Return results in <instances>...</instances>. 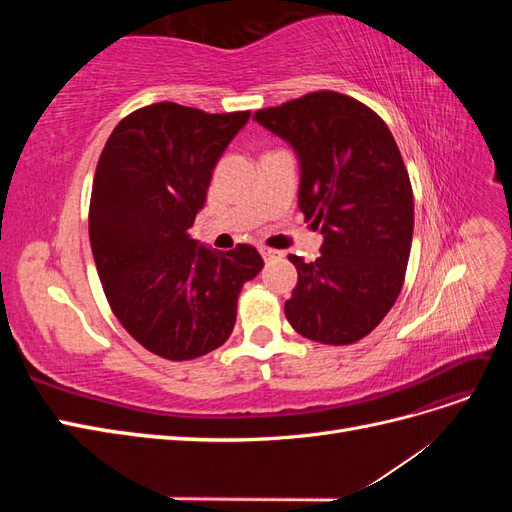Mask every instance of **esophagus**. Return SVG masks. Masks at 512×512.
Here are the masks:
<instances>
[{
	"mask_svg": "<svg viewBox=\"0 0 512 512\" xmlns=\"http://www.w3.org/2000/svg\"><path fill=\"white\" fill-rule=\"evenodd\" d=\"M260 254H262V258H265V260H273V258H280L282 256V252L269 250V247H260Z\"/></svg>",
	"mask_w": 512,
	"mask_h": 512,
	"instance_id": "34e87169",
	"label": "esophagus"
}]
</instances>
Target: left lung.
I'll list each match as a JSON object with an SVG mask.
<instances>
[{
  "instance_id": "8db88e82",
  "label": "left lung",
  "mask_w": 512,
  "mask_h": 512,
  "mask_svg": "<svg viewBox=\"0 0 512 512\" xmlns=\"http://www.w3.org/2000/svg\"><path fill=\"white\" fill-rule=\"evenodd\" d=\"M299 160V209L320 228V256L299 271L284 312L292 329L346 346L374 331L399 297L410 258L414 200L386 123L335 91H316L254 115Z\"/></svg>"
}]
</instances>
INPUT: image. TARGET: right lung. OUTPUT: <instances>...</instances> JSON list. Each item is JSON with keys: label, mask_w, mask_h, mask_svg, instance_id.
I'll list each match as a JSON object with an SVG mask.
<instances>
[{"label": "right lung", "mask_w": 512, "mask_h": 512, "mask_svg": "<svg viewBox=\"0 0 512 512\" xmlns=\"http://www.w3.org/2000/svg\"><path fill=\"white\" fill-rule=\"evenodd\" d=\"M250 111L209 115L175 102L138 108L108 136L89 205V241L111 309L138 344L170 361L222 346L256 247L218 252L190 228L213 168Z\"/></svg>", "instance_id": "add662e5"}]
</instances>
